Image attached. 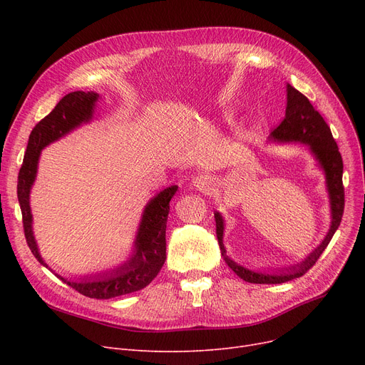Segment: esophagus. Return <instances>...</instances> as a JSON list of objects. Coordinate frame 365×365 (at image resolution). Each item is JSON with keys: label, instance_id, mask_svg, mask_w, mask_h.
Returning <instances> with one entry per match:
<instances>
[{"label": "esophagus", "instance_id": "obj_1", "mask_svg": "<svg viewBox=\"0 0 365 365\" xmlns=\"http://www.w3.org/2000/svg\"><path fill=\"white\" fill-rule=\"evenodd\" d=\"M192 187L200 190V192H212L215 189V180L212 176L208 175H198L197 178L192 179Z\"/></svg>", "mask_w": 365, "mask_h": 365}]
</instances>
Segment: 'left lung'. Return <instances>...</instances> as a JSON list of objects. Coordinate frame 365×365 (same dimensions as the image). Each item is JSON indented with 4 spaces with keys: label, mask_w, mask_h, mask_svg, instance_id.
Instances as JSON below:
<instances>
[{
    "label": "left lung",
    "mask_w": 365,
    "mask_h": 365,
    "mask_svg": "<svg viewBox=\"0 0 365 365\" xmlns=\"http://www.w3.org/2000/svg\"><path fill=\"white\" fill-rule=\"evenodd\" d=\"M269 140L277 143H302L308 146V150L314 155L318 167L324 171L325 186H327L330 200L331 222L329 232L322 242L304 260L292 266L281 267L278 271H252L242 264H238L226 255V248L223 244L225 220L222 215L216 212V234L225 262L241 279L253 284H281L299 278L306 274V271H309L337 231L344 208V190L341 182L343 161L337 143L333 139L331 130L327 123L324 121L319 112L315 110V108L311 105L308 98L290 84H287L285 117L282 123L271 133Z\"/></svg>",
    "instance_id": "8db88e82"
}]
</instances>
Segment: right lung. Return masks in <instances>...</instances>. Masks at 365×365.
Returning a JSON list of instances; mask_svg holds the SVG:
<instances>
[{
  "mask_svg": "<svg viewBox=\"0 0 365 365\" xmlns=\"http://www.w3.org/2000/svg\"><path fill=\"white\" fill-rule=\"evenodd\" d=\"M99 98L101 96L94 91L68 93L29 134L24 164L17 178V198L22 210L26 242L32 255L46 267H48V264L43 260L34 237L29 205L31 189L36 179L38 161H40L41 150L46 146L65 138L75 128L93 120L96 102ZM176 190V185L168 186L150 198L145 205L136 240H134L133 253L124 263L109 271L75 278H65L59 274H53L78 293L91 299H110L145 289L158 275L165 262L167 217L170 201Z\"/></svg>",
  "mask_w": 365,
  "mask_h": 365,
  "instance_id": "add662e5",
  "label": "right lung"
}]
</instances>
